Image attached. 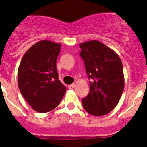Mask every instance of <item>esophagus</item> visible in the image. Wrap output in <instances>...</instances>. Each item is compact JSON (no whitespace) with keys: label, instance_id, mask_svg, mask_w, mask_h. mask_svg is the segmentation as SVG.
<instances>
[{"label":"esophagus","instance_id":"esophagus-1","mask_svg":"<svg viewBox=\"0 0 147 147\" xmlns=\"http://www.w3.org/2000/svg\"><path fill=\"white\" fill-rule=\"evenodd\" d=\"M75 87V84H72V85H68V88H69V89H73Z\"/></svg>","mask_w":147,"mask_h":147}]
</instances>
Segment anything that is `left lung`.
I'll return each instance as SVG.
<instances>
[{"instance_id":"8db88e82","label":"left lung","mask_w":147,"mask_h":147,"mask_svg":"<svg viewBox=\"0 0 147 147\" xmlns=\"http://www.w3.org/2000/svg\"><path fill=\"white\" fill-rule=\"evenodd\" d=\"M80 55L85 62L90 82V92L82 99L84 108L92 116L110 113L119 102L123 88V65L119 55L99 41L80 45Z\"/></svg>"}]
</instances>
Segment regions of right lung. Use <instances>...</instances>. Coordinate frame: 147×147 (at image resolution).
Instances as JSON below:
<instances>
[{
    "label": "right lung",
    "mask_w": 147,
    "mask_h": 147,
    "mask_svg": "<svg viewBox=\"0 0 147 147\" xmlns=\"http://www.w3.org/2000/svg\"><path fill=\"white\" fill-rule=\"evenodd\" d=\"M61 45L42 40L31 46L23 56L18 69L20 92L39 113L55 109L63 98L66 87L59 80L57 59Z\"/></svg>",
    "instance_id": "1"
}]
</instances>
